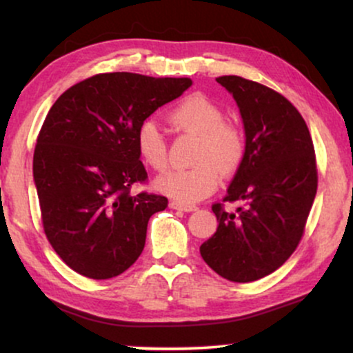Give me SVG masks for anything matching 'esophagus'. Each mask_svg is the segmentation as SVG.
<instances>
[{
    "instance_id": "1",
    "label": "esophagus",
    "mask_w": 353,
    "mask_h": 353,
    "mask_svg": "<svg viewBox=\"0 0 353 353\" xmlns=\"http://www.w3.org/2000/svg\"><path fill=\"white\" fill-rule=\"evenodd\" d=\"M172 209H177V210H184V212H192V210H196L197 208L196 205H192V204H184V202H177V201H172L171 204Z\"/></svg>"
}]
</instances>
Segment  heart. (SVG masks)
<instances>
[{"instance_id": "heart-1", "label": "heart", "mask_w": 353, "mask_h": 353, "mask_svg": "<svg viewBox=\"0 0 353 353\" xmlns=\"http://www.w3.org/2000/svg\"><path fill=\"white\" fill-rule=\"evenodd\" d=\"M176 131L197 136L189 169L161 176L156 188L179 202H197L216 189L219 174L229 177L244 161L245 137L237 125L225 121L221 106L202 94L182 99L168 114ZM136 148L145 165L156 172L168 168V141L152 121L137 128Z\"/></svg>"}]
</instances>
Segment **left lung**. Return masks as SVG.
<instances>
[{"instance_id": "left-lung-1", "label": "left lung", "mask_w": 353, "mask_h": 353, "mask_svg": "<svg viewBox=\"0 0 353 353\" xmlns=\"http://www.w3.org/2000/svg\"><path fill=\"white\" fill-rule=\"evenodd\" d=\"M236 99L245 129V154L222 202L217 230L201 245L214 272L252 282L277 270L301 244L317 194L314 143L301 112L281 92L241 76L216 79ZM225 201H239L225 211Z\"/></svg>"}]
</instances>
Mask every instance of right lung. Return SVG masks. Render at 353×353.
<instances>
[{
	"label": "right lung",
	"mask_w": 353,
	"mask_h": 353,
	"mask_svg": "<svg viewBox=\"0 0 353 353\" xmlns=\"http://www.w3.org/2000/svg\"><path fill=\"white\" fill-rule=\"evenodd\" d=\"M190 84V78L101 72L52 104L36 141L33 176L44 234L74 272L112 279L143 252L149 219L168 208V197L132 192L148 182L136 132Z\"/></svg>",
	"instance_id": "obj_1"
}]
</instances>
